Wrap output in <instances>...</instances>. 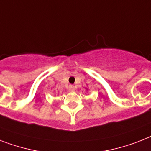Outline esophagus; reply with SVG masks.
Listing matches in <instances>:
<instances>
[{"label":"esophagus","instance_id":"obj_1","mask_svg":"<svg viewBox=\"0 0 151 151\" xmlns=\"http://www.w3.org/2000/svg\"><path fill=\"white\" fill-rule=\"evenodd\" d=\"M69 90L70 91H73V90H74V86H73V85H70V86H69Z\"/></svg>","mask_w":151,"mask_h":151}]
</instances>
